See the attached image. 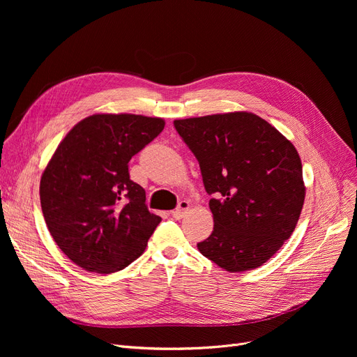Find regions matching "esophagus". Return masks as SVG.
Masks as SVG:
<instances>
[{"instance_id": "obj_1", "label": "esophagus", "mask_w": 357, "mask_h": 357, "mask_svg": "<svg viewBox=\"0 0 357 357\" xmlns=\"http://www.w3.org/2000/svg\"><path fill=\"white\" fill-rule=\"evenodd\" d=\"M190 210V201H186V199H182V201H179V204H178V207L172 211V215L176 218V220H179V218H182L183 215H185V213Z\"/></svg>"}]
</instances>
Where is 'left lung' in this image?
I'll return each mask as SVG.
<instances>
[{"label":"left lung","instance_id":"obj_1","mask_svg":"<svg viewBox=\"0 0 357 357\" xmlns=\"http://www.w3.org/2000/svg\"><path fill=\"white\" fill-rule=\"evenodd\" d=\"M195 155L214 229L198 250L229 272L261 266L295 230L304 205L295 146L253 112L175 120Z\"/></svg>","mask_w":357,"mask_h":357}]
</instances>
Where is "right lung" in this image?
<instances>
[{
  "instance_id": "right-lung-1",
  "label": "right lung",
  "mask_w": 357,
  "mask_h": 357,
  "mask_svg": "<svg viewBox=\"0 0 357 357\" xmlns=\"http://www.w3.org/2000/svg\"><path fill=\"white\" fill-rule=\"evenodd\" d=\"M163 127L158 117L93 114L54 150L40 179L42 211L56 245L82 269L114 273L144 252L162 218L149 211L128 162Z\"/></svg>"
}]
</instances>
